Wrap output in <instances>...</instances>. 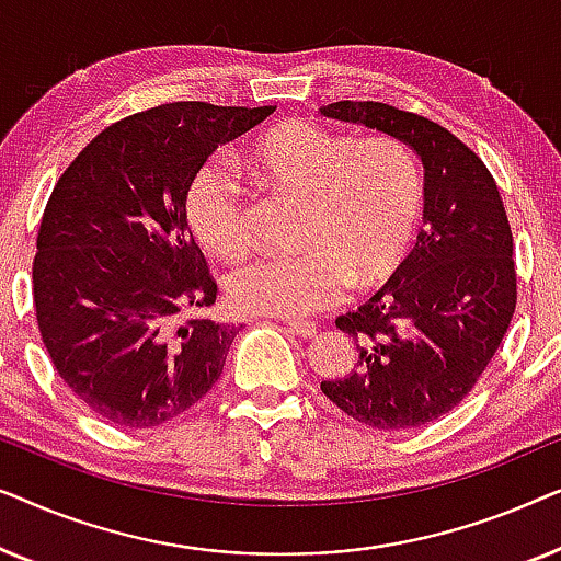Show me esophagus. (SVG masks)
<instances>
[{"instance_id": "esophagus-1", "label": "esophagus", "mask_w": 561, "mask_h": 561, "mask_svg": "<svg viewBox=\"0 0 561 561\" xmlns=\"http://www.w3.org/2000/svg\"><path fill=\"white\" fill-rule=\"evenodd\" d=\"M286 327L294 332L296 336H304V340H313L319 332V324H313V321H298V319H288Z\"/></svg>"}]
</instances>
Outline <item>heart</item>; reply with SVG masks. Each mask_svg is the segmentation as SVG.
Masks as SVG:
<instances>
[{"label":"heart","mask_w":561,"mask_h":561,"mask_svg":"<svg viewBox=\"0 0 561 561\" xmlns=\"http://www.w3.org/2000/svg\"><path fill=\"white\" fill-rule=\"evenodd\" d=\"M242 165L275 196L304 202L294 257L244 265L227 283L240 311L306 317L336 304L344 288H378L401 271L426 206L424 168L403 140L350 133L306 119L265 127L242 148ZM196 240L225 260L250 248V204L237 181L202 165L186 188Z\"/></svg>","instance_id":"heart-1"}]
</instances>
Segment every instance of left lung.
<instances>
[{
  "instance_id": "obj_1",
  "label": "left lung",
  "mask_w": 561,
  "mask_h": 561,
  "mask_svg": "<svg viewBox=\"0 0 561 561\" xmlns=\"http://www.w3.org/2000/svg\"><path fill=\"white\" fill-rule=\"evenodd\" d=\"M329 119L398 137L421 158L424 229L370 301L336 319L355 370L321 393L359 424L413 428L470 393L516 311L513 234L485 163L449 129L380 102L321 106Z\"/></svg>"
}]
</instances>
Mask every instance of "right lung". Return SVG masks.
Instances as JSON below:
<instances>
[{
	"instance_id": "1",
	"label": "right lung",
	"mask_w": 561,
	"mask_h": 561,
	"mask_svg": "<svg viewBox=\"0 0 561 561\" xmlns=\"http://www.w3.org/2000/svg\"><path fill=\"white\" fill-rule=\"evenodd\" d=\"M275 106L160 104L83 148L45 206L35 317L60 380L106 424H165L209 393L234 324L186 221L191 175Z\"/></svg>"
}]
</instances>
